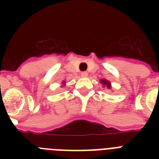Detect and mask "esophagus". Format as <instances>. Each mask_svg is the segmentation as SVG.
Returning <instances> with one entry per match:
<instances>
[{"label":"esophagus","instance_id":"esophagus-1","mask_svg":"<svg viewBox=\"0 0 159 159\" xmlns=\"http://www.w3.org/2000/svg\"><path fill=\"white\" fill-rule=\"evenodd\" d=\"M81 76H82V77H87V76H88V73H87V72H81Z\"/></svg>","mask_w":159,"mask_h":159}]
</instances>
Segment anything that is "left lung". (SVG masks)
Here are the masks:
<instances>
[{
    "instance_id": "left-lung-1",
    "label": "left lung",
    "mask_w": 159,
    "mask_h": 159,
    "mask_svg": "<svg viewBox=\"0 0 159 159\" xmlns=\"http://www.w3.org/2000/svg\"><path fill=\"white\" fill-rule=\"evenodd\" d=\"M100 82L103 85V87H106L107 89L111 90V83L109 82L108 80L106 79H101L100 80Z\"/></svg>"
}]
</instances>
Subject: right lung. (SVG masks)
<instances>
[{"label":"right lung","mask_w":159,"mask_h":159,"mask_svg":"<svg viewBox=\"0 0 159 159\" xmlns=\"http://www.w3.org/2000/svg\"><path fill=\"white\" fill-rule=\"evenodd\" d=\"M65 85H66V82H65V81H63V82H62V87H63Z\"/></svg>","instance_id":"1"}]
</instances>
